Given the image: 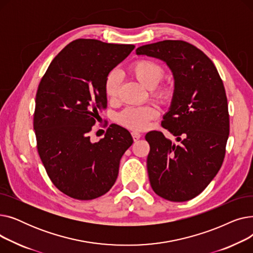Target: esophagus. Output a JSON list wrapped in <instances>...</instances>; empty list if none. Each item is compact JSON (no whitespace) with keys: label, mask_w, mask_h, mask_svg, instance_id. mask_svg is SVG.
I'll return each instance as SVG.
<instances>
[{"label":"esophagus","mask_w":253,"mask_h":253,"mask_svg":"<svg viewBox=\"0 0 253 253\" xmlns=\"http://www.w3.org/2000/svg\"><path fill=\"white\" fill-rule=\"evenodd\" d=\"M131 134H132V138H133V140H134V141H137V140L141 137L140 133H138V132H135V131H134V132H132Z\"/></svg>","instance_id":"1"}]
</instances>
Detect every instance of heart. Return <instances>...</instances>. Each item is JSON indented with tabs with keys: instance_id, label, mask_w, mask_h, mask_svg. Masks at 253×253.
Here are the masks:
<instances>
[{
	"instance_id": "heart-1",
	"label": "heart",
	"mask_w": 253,
	"mask_h": 253,
	"mask_svg": "<svg viewBox=\"0 0 253 253\" xmlns=\"http://www.w3.org/2000/svg\"><path fill=\"white\" fill-rule=\"evenodd\" d=\"M129 73L135 80L151 90L152 97L159 103H166L172 95V87L170 84H159L164 76L162 65L152 60H137L132 63ZM121 79L116 72H111L106 76L103 84L104 94L110 101L117 98ZM158 116V111L153 105L130 106L120 113L117 121L122 126L131 130H144L152 120Z\"/></svg>"
}]
</instances>
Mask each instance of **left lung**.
Wrapping results in <instances>:
<instances>
[{
  "mask_svg": "<svg viewBox=\"0 0 253 253\" xmlns=\"http://www.w3.org/2000/svg\"><path fill=\"white\" fill-rule=\"evenodd\" d=\"M137 55L160 59L174 78V91L161 131H150L147 167L154 192L168 201L184 202L201 194L223 162L230 133L228 99L209 57L184 41H166L136 49Z\"/></svg>",
  "mask_w": 253,
  "mask_h": 253,
  "instance_id": "obj_1",
  "label": "left lung"
}]
</instances>
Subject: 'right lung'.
<instances>
[{
	"label": "right lung",
	"mask_w": 253,
	"mask_h": 253,
	"mask_svg": "<svg viewBox=\"0 0 253 253\" xmlns=\"http://www.w3.org/2000/svg\"><path fill=\"white\" fill-rule=\"evenodd\" d=\"M78 39L50 63L36 95L34 129L37 148L55 187L77 200H92L114 185L119 165L133 139L116 124L92 142L89 132L98 110L106 109L104 80L134 49Z\"/></svg>",
	"instance_id": "obj_1"
}]
</instances>
